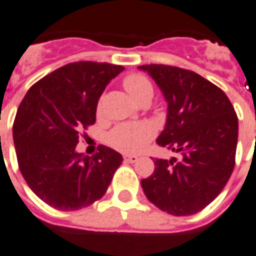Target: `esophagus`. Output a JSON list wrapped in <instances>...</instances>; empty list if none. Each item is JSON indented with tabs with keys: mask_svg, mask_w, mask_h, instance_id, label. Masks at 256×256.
<instances>
[{
	"mask_svg": "<svg viewBox=\"0 0 256 256\" xmlns=\"http://www.w3.org/2000/svg\"><path fill=\"white\" fill-rule=\"evenodd\" d=\"M124 161L126 162L134 164L138 161V156H134V154H128V156H124Z\"/></svg>",
	"mask_w": 256,
	"mask_h": 256,
	"instance_id": "esophagus-1",
	"label": "esophagus"
}]
</instances>
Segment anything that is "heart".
Wrapping results in <instances>:
<instances>
[{"label": "heart", "mask_w": 256, "mask_h": 256, "mask_svg": "<svg viewBox=\"0 0 256 256\" xmlns=\"http://www.w3.org/2000/svg\"><path fill=\"white\" fill-rule=\"evenodd\" d=\"M124 87L132 100L140 103L146 98L153 96V84L146 76L141 74H132L124 78ZM154 136V128L146 122L122 124L111 130L108 142L124 153H138Z\"/></svg>", "instance_id": "heart-1"}]
</instances>
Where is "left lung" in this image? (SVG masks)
<instances>
[{
	"mask_svg": "<svg viewBox=\"0 0 256 256\" xmlns=\"http://www.w3.org/2000/svg\"><path fill=\"white\" fill-rule=\"evenodd\" d=\"M168 103L166 124L157 144L182 158H157L141 181L150 202L174 216L198 214L218 198L235 166L238 116L227 95L196 72L140 66Z\"/></svg>",
	"mask_w": 256,
	"mask_h": 256,
	"instance_id": "1",
	"label": "left lung"
}]
</instances>
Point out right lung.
Returning <instances> with one entry per match:
<instances>
[{"mask_svg": "<svg viewBox=\"0 0 256 256\" xmlns=\"http://www.w3.org/2000/svg\"><path fill=\"white\" fill-rule=\"evenodd\" d=\"M124 68L78 62L33 84L20 104L13 141L21 174L36 196L60 210L91 206L106 193L124 158L100 145L92 157L76 152L80 132L95 124L106 86Z\"/></svg>", "mask_w": 256, "mask_h": 256, "instance_id": "right-lung-1", "label": "right lung"}]
</instances>
